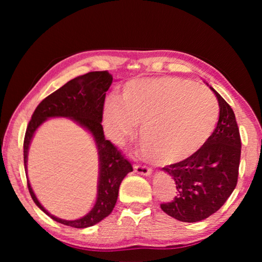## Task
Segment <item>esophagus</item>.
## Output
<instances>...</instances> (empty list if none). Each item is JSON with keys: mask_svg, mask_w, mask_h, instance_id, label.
Listing matches in <instances>:
<instances>
[{"mask_svg": "<svg viewBox=\"0 0 262 262\" xmlns=\"http://www.w3.org/2000/svg\"><path fill=\"white\" fill-rule=\"evenodd\" d=\"M134 171L136 173L142 174V176H150L151 174V168L148 167V166H144V165H135L134 166Z\"/></svg>", "mask_w": 262, "mask_h": 262, "instance_id": "34e87169", "label": "esophagus"}]
</instances>
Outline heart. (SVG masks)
<instances>
[{"label":"heart","instance_id":"1","mask_svg":"<svg viewBox=\"0 0 262 262\" xmlns=\"http://www.w3.org/2000/svg\"><path fill=\"white\" fill-rule=\"evenodd\" d=\"M219 105L207 88L177 77L128 82L121 96H110L103 112L104 130L122 144L141 123L143 151L157 164H173L196 154L214 132Z\"/></svg>","mask_w":262,"mask_h":262}]
</instances>
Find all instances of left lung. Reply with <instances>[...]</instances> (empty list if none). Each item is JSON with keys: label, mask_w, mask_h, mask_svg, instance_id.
Segmentation results:
<instances>
[{"label": "left lung", "mask_w": 262, "mask_h": 262, "mask_svg": "<svg viewBox=\"0 0 262 262\" xmlns=\"http://www.w3.org/2000/svg\"><path fill=\"white\" fill-rule=\"evenodd\" d=\"M210 89L220 106L215 130L192 157L162 168L174 180L178 190L171 202L162 203V210L187 223L205 220L219 210L238 180L242 142L236 117L231 106Z\"/></svg>", "instance_id": "obj_1"}]
</instances>
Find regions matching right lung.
Wrapping results in <instances>:
<instances>
[{"label": "right lung", "mask_w": 262, "mask_h": 262, "mask_svg": "<svg viewBox=\"0 0 262 262\" xmlns=\"http://www.w3.org/2000/svg\"><path fill=\"white\" fill-rule=\"evenodd\" d=\"M113 77L108 72H91L72 79L55 92L46 97L37 106L26 128L24 137V166L28 173V154L35 130L50 118H68L83 127L94 137L98 151L99 176L97 185V200L92 209L78 220L67 221L52 215L41 203L31 187V198L52 220L68 227L83 229L99 223L112 212L118 200L119 187L123 178L133 171L132 164L123 158L121 152L105 140L103 126V110L106 91L112 84Z\"/></svg>", "instance_id": "add662e5"}]
</instances>
